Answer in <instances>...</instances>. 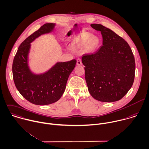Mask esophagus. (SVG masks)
I'll list each match as a JSON object with an SVG mask.
<instances>
[{
	"instance_id": "1",
	"label": "esophagus",
	"mask_w": 149,
	"mask_h": 149,
	"mask_svg": "<svg viewBox=\"0 0 149 149\" xmlns=\"http://www.w3.org/2000/svg\"><path fill=\"white\" fill-rule=\"evenodd\" d=\"M77 65H82V62H81V60L80 59H77Z\"/></svg>"
}]
</instances>
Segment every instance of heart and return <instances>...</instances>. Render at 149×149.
<instances>
[{
	"mask_svg": "<svg viewBox=\"0 0 149 149\" xmlns=\"http://www.w3.org/2000/svg\"><path fill=\"white\" fill-rule=\"evenodd\" d=\"M99 39L95 36H91L88 32H83L75 40L74 47L80 49L87 45L90 51L95 50L99 45Z\"/></svg>",
	"mask_w": 149,
	"mask_h": 149,
	"instance_id": "heart-1",
	"label": "heart"
}]
</instances>
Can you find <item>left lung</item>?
<instances>
[{
	"label": "left lung",
	"mask_w": 149,
	"mask_h": 149,
	"mask_svg": "<svg viewBox=\"0 0 149 149\" xmlns=\"http://www.w3.org/2000/svg\"><path fill=\"white\" fill-rule=\"evenodd\" d=\"M91 26L100 32L103 46L94 54L82 56L88 91L100 102L119 100L134 83V54L128 43L111 29L98 24Z\"/></svg>",
	"instance_id": "obj_1"
}]
</instances>
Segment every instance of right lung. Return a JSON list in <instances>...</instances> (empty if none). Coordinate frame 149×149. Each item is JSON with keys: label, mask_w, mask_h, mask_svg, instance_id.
Instances as JSON below:
<instances>
[{"label": "right lung", "mask_w": 149, "mask_h": 149, "mask_svg": "<svg viewBox=\"0 0 149 149\" xmlns=\"http://www.w3.org/2000/svg\"><path fill=\"white\" fill-rule=\"evenodd\" d=\"M55 24L48 23L28 37L19 46L14 56L12 70L15 87L21 95L31 103L47 105L56 102L63 95L69 76L76 60L56 62L47 72L35 74L28 65L31 43L42 35L53 31Z\"/></svg>", "instance_id": "obj_1"}]
</instances>
